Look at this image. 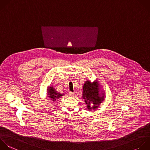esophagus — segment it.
Returning <instances> with one entry per match:
<instances>
[{
    "instance_id": "34e87169",
    "label": "esophagus",
    "mask_w": 150,
    "mask_h": 150,
    "mask_svg": "<svg viewBox=\"0 0 150 150\" xmlns=\"http://www.w3.org/2000/svg\"><path fill=\"white\" fill-rule=\"evenodd\" d=\"M69 96H74V93L70 91V92H69Z\"/></svg>"
}]
</instances>
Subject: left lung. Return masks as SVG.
Listing matches in <instances>:
<instances>
[{"label": "left lung", "instance_id": "left-lung-1", "mask_svg": "<svg viewBox=\"0 0 150 150\" xmlns=\"http://www.w3.org/2000/svg\"><path fill=\"white\" fill-rule=\"evenodd\" d=\"M105 94L101 90V85L97 80L91 82L90 80L85 81L83 86L82 98L86 104L88 110L97 109L105 98Z\"/></svg>", "mask_w": 150, "mask_h": 150}]
</instances>
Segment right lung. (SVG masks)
<instances>
[{
  "label": "right lung",
  "instance_id": "add662e5",
  "mask_svg": "<svg viewBox=\"0 0 150 150\" xmlns=\"http://www.w3.org/2000/svg\"><path fill=\"white\" fill-rule=\"evenodd\" d=\"M64 94H61L60 93L57 92L55 88L52 86H49L47 88V97L52 101V102H55L57 100L61 98L62 96H64Z\"/></svg>",
  "mask_w": 150,
  "mask_h": 150
}]
</instances>
